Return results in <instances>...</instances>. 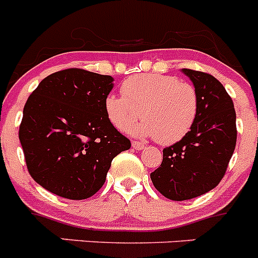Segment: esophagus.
<instances>
[{
    "label": "esophagus",
    "mask_w": 258,
    "mask_h": 258,
    "mask_svg": "<svg viewBox=\"0 0 258 258\" xmlns=\"http://www.w3.org/2000/svg\"><path fill=\"white\" fill-rule=\"evenodd\" d=\"M132 146H133V149H136V150H143V149H146V146L143 145L142 142H137V141H133V143H132Z\"/></svg>",
    "instance_id": "34e87169"
}]
</instances>
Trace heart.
Instances as JSON below:
<instances>
[{
    "mask_svg": "<svg viewBox=\"0 0 258 258\" xmlns=\"http://www.w3.org/2000/svg\"><path fill=\"white\" fill-rule=\"evenodd\" d=\"M122 97L108 95L104 101L111 124L121 132L133 127L140 137H155L161 145L178 142L192 127L198 115V93L178 77L142 74L129 77L120 88Z\"/></svg>",
    "mask_w": 258,
    "mask_h": 258,
    "instance_id": "b5f03b06",
    "label": "heart"
}]
</instances>
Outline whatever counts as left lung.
<instances>
[{
	"mask_svg": "<svg viewBox=\"0 0 258 258\" xmlns=\"http://www.w3.org/2000/svg\"><path fill=\"white\" fill-rule=\"evenodd\" d=\"M198 93V115L179 142L163 150L151 181L170 200H188L208 192L223 178L236 145V115L226 89L212 75L183 68Z\"/></svg>",
	"mask_w": 258,
	"mask_h": 258,
	"instance_id": "left-lung-1",
	"label": "left lung"
}]
</instances>
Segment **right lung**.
I'll list each match as a JSON object with an SVG mask.
<instances>
[{
  "label": "right lung",
  "mask_w": 258,
  "mask_h": 258,
  "mask_svg": "<svg viewBox=\"0 0 258 258\" xmlns=\"http://www.w3.org/2000/svg\"><path fill=\"white\" fill-rule=\"evenodd\" d=\"M113 79L81 68L45 77L23 109L19 140L32 178L71 200L93 197L131 141L111 124L104 101Z\"/></svg>",
  "instance_id": "1"
}]
</instances>
